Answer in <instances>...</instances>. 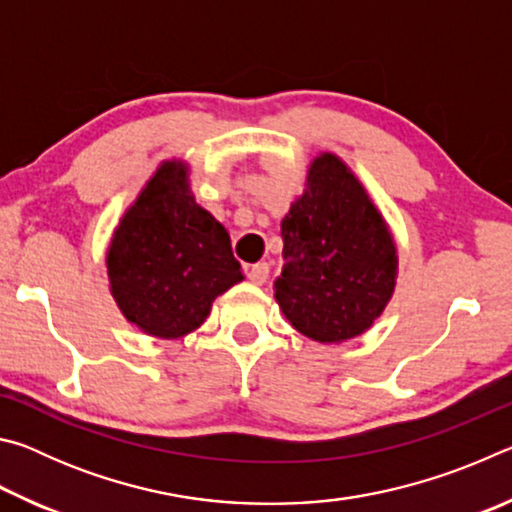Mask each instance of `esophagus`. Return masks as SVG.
I'll use <instances>...</instances> for the list:
<instances>
[{"mask_svg": "<svg viewBox=\"0 0 512 512\" xmlns=\"http://www.w3.org/2000/svg\"><path fill=\"white\" fill-rule=\"evenodd\" d=\"M248 280L253 282V284H264L268 280V264L266 262H257V264L250 266Z\"/></svg>", "mask_w": 512, "mask_h": 512, "instance_id": "obj_1", "label": "esophagus"}]
</instances>
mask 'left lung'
I'll return each mask as SVG.
<instances>
[{
    "mask_svg": "<svg viewBox=\"0 0 512 512\" xmlns=\"http://www.w3.org/2000/svg\"><path fill=\"white\" fill-rule=\"evenodd\" d=\"M273 289L289 323L318 343L366 332L393 298L397 248L366 187L339 155L320 153L282 221Z\"/></svg>",
    "mask_w": 512,
    "mask_h": 512,
    "instance_id": "8db88e82",
    "label": "left lung"
}]
</instances>
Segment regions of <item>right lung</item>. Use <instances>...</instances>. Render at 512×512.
<instances>
[{"label":"right lung","instance_id":"1","mask_svg":"<svg viewBox=\"0 0 512 512\" xmlns=\"http://www.w3.org/2000/svg\"><path fill=\"white\" fill-rule=\"evenodd\" d=\"M106 266L121 314L158 339L194 332L214 298L244 280L228 230L196 203L183 160L155 169L112 232Z\"/></svg>","mask_w":512,"mask_h":512}]
</instances>
